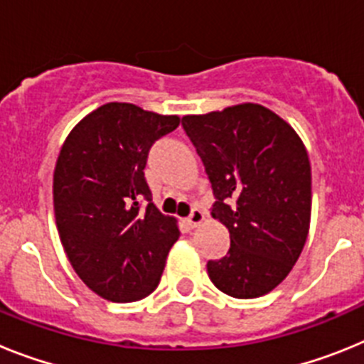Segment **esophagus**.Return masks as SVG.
Here are the masks:
<instances>
[{
  "label": "esophagus",
  "instance_id": "obj_1",
  "mask_svg": "<svg viewBox=\"0 0 364 364\" xmlns=\"http://www.w3.org/2000/svg\"><path fill=\"white\" fill-rule=\"evenodd\" d=\"M202 222H204V213H202V210H198V208H193L191 213H189V217H188V226L197 228L198 224H202Z\"/></svg>",
  "mask_w": 364,
  "mask_h": 364
}]
</instances>
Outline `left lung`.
I'll return each mask as SVG.
<instances>
[{"instance_id":"left-lung-1","label":"left lung","mask_w":364,"mask_h":364,"mask_svg":"<svg viewBox=\"0 0 364 364\" xmlns=\"http://www.w3.org/2000/svg\"><path fill=\"white\" fill-rule=\"evenodd\" d=\"M182 127L211 182V215L231 239L226 257L208 262V275L231 297L266 295L291 272L310 230L306 147L257 104L184 117Z\"/></svg>"}]
</instances>
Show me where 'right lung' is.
I'll return each instance as SVG.
<instances>
[{
	"label": "right lung",
	"mask_w": 364,
	"mask_h": 364,
	"mask_svg": "<svg viewBox=\"0 0 364 364\" xmlns=\"http://www.w3.org/2000/svg\"><path fill=\"white\" fill-rule=\"evenodd\" d=\"M178 124V117L111 102L87 114L60 151L58 233L74 272L107 301L153 294L178 240L176 220L156 210L144 176L153 144Z\"/></svg>",
	"instance_id": "right-lung-1"
}]
</instances>
